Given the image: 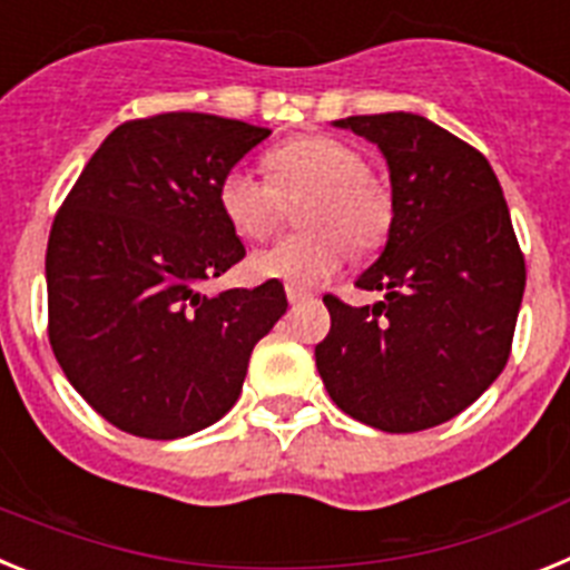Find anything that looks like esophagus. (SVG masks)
<instances>
[{
	"label": "esophagus",
	"instance_id": "obj_1",
	"mask_svg": "<svg viewBox=\"0 0 570 570\" xmlns=\"http://www.w3.org/2000/svg\"><path fill=\"white\" fill-rule=\"evenodd\" d=\"M286 298H289V304H304V301L313 298V292H309V289H301V286L286 284Z\"/></svg>",
	"mask_w": 570,
	"mask_h": 570
}]
</instances>
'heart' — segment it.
<instances>
[{
  "label": "heart",
  "mask_w": 570,
  "mask_h": 570,
  "mask_svg": "<svg viewBox=\"0 0 570 570\" xmlns=\"http://www.w3.org/2000/svg\"><path fill=\"white\" fill-rule=\"evenodd\" d=\"M269 177L249 166L226 168L217 180V209L235 235L261 240L284 217V203L301 200L304 232L255 252L249 269L257 278L315 286L346 261V240L355 255H367L393 229V197L373 180L367 160L353 146L330 135H301L266 155Z\"/></svg>",
  "instance_id": "1"
}]
</instances>
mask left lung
Masks as SVG:
<instances>
[{"mask_svg":"<svg viewBox=\"0 0 570 570\" xmlns=\"http://www.w3.org/2000/svg\"><path fill=\"white\" fill-rule=\"evenodd\" d=\"M384 151L393 229L350 306L326 292L330 333L315 346L324 387L346 415L415 433L476 402L508 364L524 292V255L491 163L419 114H358Z\"/></svg>","mask_w":570,"mask_h":570,"instance_id":"left-lung-1","label":"left lung"}]
</instances>
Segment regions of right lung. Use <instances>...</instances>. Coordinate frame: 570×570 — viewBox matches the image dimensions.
I'll list each match as a JSON object with an SVG mask.
<instances>
[{
	"instance_id": "add662e5",
	"label": "right lung",
	"mask_w": 570,
	"mask_h": 570,
	"mask_svg": "<svg viewBox=\"0 0 570 570\" xmlns=\"http://www.w3.org/2000/svg\"><path fill=\"white\" fill-rule=\"evenodd\" d=\"M269 128L163 111L117 126L53 217L48 341L97 413L140 439L215 424L244 387L255 344L286 313L278 281L197 292L246 249L217 209V180Z\"/></svg>"
}]
</instances>
